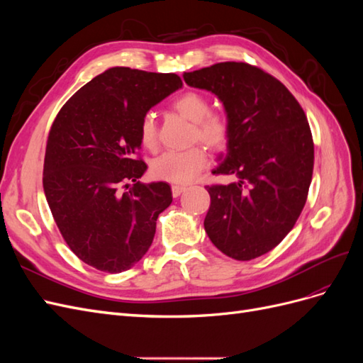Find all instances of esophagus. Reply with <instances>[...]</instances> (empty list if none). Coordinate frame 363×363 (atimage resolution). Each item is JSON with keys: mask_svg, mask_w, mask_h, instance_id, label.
Masks as SVG:
<instances>
[{"mask_svg": "<svg viewBox=\"0 0 363 363\" xmlns=\"http://www.w3.org/2000/svg\"><path fill=\"white\" fill-rule=\"evenodd\" d=\"M171 191H172V196H174V199H177V196H180V195L186 191V186L172 184V186H171Z\"/></svg>", "mask_w": 363, "mask_h": 363, "instance_id": "34e87169", "label": "esophagus"}]
</instances>
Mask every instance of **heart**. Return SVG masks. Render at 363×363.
Listing matches in <instances>:
<instances>
[{"mask_svg": "<svg viewBox=\"0 0 363 363\" xmlns=\"http://www.w3.org/2000/svg\"><path fill=\"white\" fill-rule=\"evenodd\" d=\"M172 108L194 123V139L213 150L225 147L230 127L221 113L211 112L208 100L199 92H184L172 101ZM139 139L142 145L152 150L157 145V123L152 112L145 113L139 124ZM208 163L203 147H192L183 151H164L151 163V172L160 180L172 183H188Z\"/></svg>", "mask_w": 363, "mask_h": 363, "instance_id": "1", "label": "heart"}]
</instances>
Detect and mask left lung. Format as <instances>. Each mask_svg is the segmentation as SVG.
I'll list each match as a JSON object with an SVG mask.
<instances>
[{
  "mask_svg": "<svg viewBox=\"0 0 363 363\" xmlns=\"http://www.w3.org/2000/svg\"><path fill=\"white\" fill-rule=\"evenodd\" d=\"M183 79L223 103L230 136L212 172L238 177L206 188V233L225 256L256 259L281 242L306 204L313 172L309 123L284 84L248 63H216Z\"/></svg>",
  "mask_w": 363,
  "mask_h": 363,
  "instance_id": "1",
  "label": "left lung"
}]
</instances>
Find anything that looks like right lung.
<instances>
[{"instance_id":"add662e5","label":"right lung","mask_w":363,"mask_h":363,"mask_svg":"<svg viewBox=\"0 0 363 363\" xmlns=\"http://www.w3.org/2000/svg\"><path fill=\"white\" fill-rule=\"evenodd\" d=\"M182 86L175 74L115 67L80 87L54 119L43 192L65 242L87 265L123 272L151 247L172 192L164 182H138L147 171L135 157L139 124Z\"/></svg>"}]
</instances>
